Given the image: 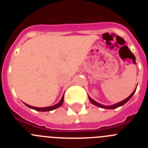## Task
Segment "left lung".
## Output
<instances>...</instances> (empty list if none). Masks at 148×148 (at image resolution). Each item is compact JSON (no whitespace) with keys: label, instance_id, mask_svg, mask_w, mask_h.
Instances as JSON below:
<instances>
[{"label":"left lung","instance_id":"obj_1","mask_svg":"<svg viewBox=\"0 0 148 148\" xmlns=\"http://www.w3.org/2000/svg\"><path fill=\"white\" fill-rule=\"evenodd\" d=\"M136 88L134 90V91H133V92H132L131 94H130L129 96H128L127 99H125V100L121 101H119V102L116 103V104H113V105H109V106H106V105H104V104H99V103H98L97 101H95V100H93V99H92V98H90V96H88L89 98V100H90V101L91 103H92V104H94V105L97 106V107H99V108H104V109H110V110H112V109H116V108H119V107H121V106L124 105V104H125V103H127L128 101L130 100V99L132 98V96L133 95V94L135 93L136 92Z\"/></svg>","mask_w":148,"mask_h":148}]
</instances>
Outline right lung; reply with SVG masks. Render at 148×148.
Returning a JSON list of instances; mask_svg holds the SVG:
<instances>
[{
  "label": "right lung",
  "mask_w": 148,
  "mask_h": 148,
  "mask_svg": "<svg viewBox=\"0 0 148 148\" xmlns=\"http://www.w3.org/2000/svg\"><path fill=\"white\" fill-rule=\"evenodd\" d=\"M64 95H63L62 98H61V99L60 100L59 102L57 103V104H55V105L50 106V107H47V108H37V107H32V106L29 105V104H26V103H24V104H25L26 106H27L28 108H31V109L35 110H37V111H40V112H47V111H51V110H53L56 109V108H59V107H61V106L62 105L63 102H64Z\"/></svg>",
  "instance_id": "right-lung-1"
}]
</instances>
